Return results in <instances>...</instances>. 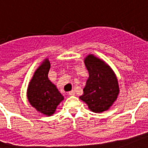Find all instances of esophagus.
I'll use <instances>...</instances> for the list:
<instances>
[{"instance_id":"obj_1","label":"esophagus","mask_w":148,"mask_h":148,"mask_svg":"<svg viewBox=\"0 0 148 148\" xmlns=\"http://www.w3.org/2000/svg\"><path fill=\"white\" fill-rule=\"evenodd\" d=\"M69 95H70V96H74V95H75V91L74 90H71V91H70V92H69Z\"/></svg>"}]
</instances>
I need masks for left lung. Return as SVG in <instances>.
Returning a JSON list of instances; mask_svg holds the SVG:
<instances>
[{
  "label": "left lung",
  "instance_id": "1",
  "mask_svg": "<svg viewBox=\"0 0 148 148\" xmlns=\"http://www.w3.org/2000/svg\"><path fill=\"white\" fill-rule=\"evenodd\" d=\"M84 63L89 78L80 99L93 112L106 111L116 101L119 92L116 74L105 62L93 55H89Z\"/></svg>",
  "mask_w": 148,
  "mask_h": 148
}]
</instances>
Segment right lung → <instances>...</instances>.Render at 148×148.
Here are the masks:
<instances>
[{
  "label": "right lung",
  "mask_w": 148,
  "mask_h": 148,
  "mask_svg": "<svg viewBox=\"0 0 148 148\" xmlns=\"http://www.w3.org/2000/svg\"><path fill=\"white\" fill-rule=\"evenodd\" d=\"M49 60H45L35 71L27 91L29 102L42 113L51 116L64 97L56 86L49 80L50 69Z\"/></svg>",
  "instance_id": "right-lung-1"
}]
</instances>
